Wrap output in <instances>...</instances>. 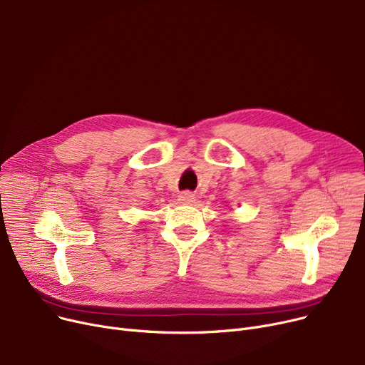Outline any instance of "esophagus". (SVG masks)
Segmentation results:
<instances>
[{
    "mask_svg": "<svg viewBox=\"0 0 365 365\" xmlns=\"http://www.w3.org/2000/svg\"><path fill=\"white\" fill-rule=\"evenodd\" d=\"M178 201L180 204H192V202H195V195L192 192H189V190H185V192H182L179 195Z\"/></svg>",
    "mask_w": 365,
    "mask_h": 365,
    "instance_id": "1",
    "label": "esophagus"
}]
</instances>
